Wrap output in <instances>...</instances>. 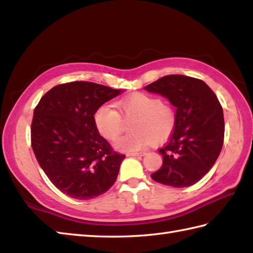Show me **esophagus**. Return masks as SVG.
Listing matches in <instances>:
<instances>
[{
	"label": "esophagus",
	"instance_id": "obj_1",
	"mask_svg": "<svg viewBox=\"0 0 253 253\" xmlns=\"http://www.w3.org/2000/svg\"><path fill=\"white\" fill-rule=\"evenodd\" d=\"M146 153L145 152H129V153H127V157H142V156H145Z\"/></svg>",
	"mask_w": 253,
	"mask_h": 253
}]
</instances>
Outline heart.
Returning <instances> with one entry per match:
<instances>
[{"mask_svg": "<svg viewBox=\"0 0 253 253\" xmlns=\"http://www.w3.org/2000/svg\"><path fill=\"white\" fill-rule=\"evenodd\" d=\"M118 112L103 105L97 108L94 122L98 132L105 139L115 141L125 129L124 121H129L126 136L116 142L122 151H137L169 138L176 126V112L160 97L146 93H135L116 103Z\"/></svg>", "mask_w": 253, "mask_h": 253, "instance_id": "1", "label": "heart"}]
</instances>
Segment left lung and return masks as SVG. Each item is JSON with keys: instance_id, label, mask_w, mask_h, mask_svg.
<instances>
[{"instance_id": "8db88e82", "label": "left lung", "mask_w": 253, "mask_h": 253, "mask_svg": "<svg viewBox=\"0 0 253 253\" xmlns=\"http://www.w3.org/2000/svg\"><path fill=\"white\" fill-rule=\"evenodd\" d=\"M176 107V126L159 152L163 162L151 177L161 184L186 187L199 182L218 158L225 136L222 107L200 79L172 74L145 86Z\"/></svg>"}]
</instances>
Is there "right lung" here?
Listing matches in <instances>:
<instances>
[{
    "instance_id": "obj_1",
    "label": "right lung",
    "mask_w": 253,
    "mask_h": 253,
    "mask_svg": "<svg viewBox=\"0 0 253 253\" xmlns=\"http://www.w3.org/2000/svg\"><path fill=\"white\" fill-rule=\"evenodd\" d=\"M121 92L74 81L53 86L35 107L31 128L35 157L52 184L72 199H95L117 179L125 155L100 135L94 115Z\"/></svg>"
}]
</instances>
